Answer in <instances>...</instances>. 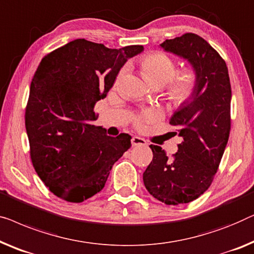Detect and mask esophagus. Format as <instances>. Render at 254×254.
I'll list each match as a JSON object with an SVG mask.
<instances>
[{
	"label": "esophagus",
	"mask_w": 254,
	"mask_h": 254,
	"mask_svg": "<svg viewBox=\"0 0 254 254\" xmlns=\"http://www.w3.org/2000/svg\"><path fill=\"white\" fill-rule=\"evenodd\" d=\"M131 144H133V146H138V145H146L148 144V142L145 141L144 138L139 137V136H133L131 137Z\"/></svg>",
	"instance_id": "obj_1"
}]
</instances>
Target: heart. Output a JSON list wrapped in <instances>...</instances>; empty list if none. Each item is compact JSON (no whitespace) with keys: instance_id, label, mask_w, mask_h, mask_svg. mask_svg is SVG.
I'll list each match as a JSON object with an SVG mask.
<instances>
[{"instance_id":"b5f03b06","label":"heart","mask_w":254,"mask_h":254,"mask_svg":"<svg viewBox=\"0 0 254 254\" xmlns=\"http://www.w3.org/2000/svg\"><path fill=\"white\" fill-rule=\"evenodd\" d=\"M142 68L146 81L151 83L152 86L164 87L171 82L168 88V95L176 104L187 101L192 94L194 84H196L194 72L192 69H186L180 73L175 79H173L176 72V65L174 61L166 55L161 53L149 55L143 60ZM157 119H159V113L153 110H149L136 119V125L138 127H144L146 124L152 123Z\"/></svg>"}]
</instances>
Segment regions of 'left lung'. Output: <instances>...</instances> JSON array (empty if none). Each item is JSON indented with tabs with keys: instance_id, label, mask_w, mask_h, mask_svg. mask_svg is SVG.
I'll list each match as a JSON object with an SVG mask.
<instances>
[{
	"instance_id": "obj_1",
	"label": "left lung",
	"mask_w": 254,
	"mask_h": 254,
	"mask_svg": "<svg viewBox=\"0 0 254 254\" xmlns=\"http://www.w3.org/2000/svg\"><path fill=\"white\" fill-rule=\"evenodd\" d=\"M188 63L196 84L188 100L173 113L170 124L179 128L182 142L174 158L150 145L153 158L143 173L146 190L166 205L190 203L211 186L230 133L231 88L225 61L193 33L159 45Z\"/></svg>"
}]
</instances>
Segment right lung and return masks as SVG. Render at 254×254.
Here are the masks:
<instances>
[{"instance_id":"1","label":"right lung","mask_w":254,"mask_h":254,"mask_svg":"<svg viewBox=\"0 0 254 254\" xmlns=\"http://www.w3.org/2000/svg\"><path fill=\"white\" fill-rule=\"evenodd\" d=\"M143 46L109 49L76 39L42 58L29 88L25 125L31 158L40 179L72 203L104 188L110 171L130 148V136L106 135L96 102L106 97L121 67Z\"/></svg>"}]
</instances>
